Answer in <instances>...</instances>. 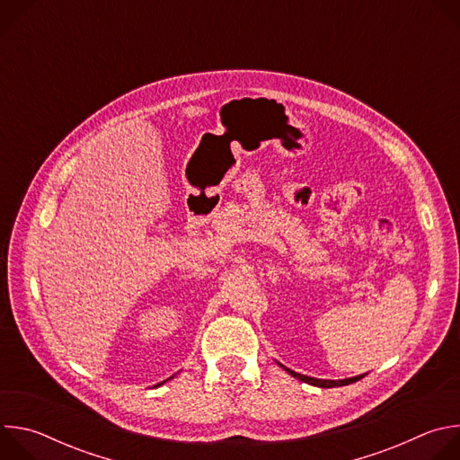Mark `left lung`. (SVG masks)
I'll use <instances>...</instances> for the list:
<instances>
[{"mask_svg": "<svg viewBox=\"0 0 460 460\" xmlns=\"http://www.w3.org/2000/svg\"><path fill=\"white\" fill-rule=\"evenodd\" d=\"M289 375H293L295 378H298V380H302V382H307V384H311V385H318V387H337V385H348V384H353V382H357V380H360L364 375H360V376H353V378H346V380H320V378H311V376H305V375H300V373H295V371H291V369H288V367H284Z\"/></svg>", "mask_w": 460, "mask_h": 460, "instance_id": "8db88e82", "label": "left lung"}]
</instances>
